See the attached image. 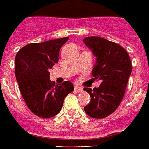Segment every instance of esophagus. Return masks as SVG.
<instances>
[{
    "mask_svg": "<svg viewBox=\"0 0 149 149\" xmlns=\"http://www.w3.org/2000/svg\"><path fill=\"white\" fill-rule=\"evenodd\" d=\"M74 91H77V92H81V91H83V88H82V87H80V86H74Z\"/></svg>",
    "mask_w": 149,
    "mask_h": 149,
    "instance_id": "1",
    "label": "esophagus"
}]
</instances>
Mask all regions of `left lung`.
Returning a JSON list of instances; mask_svg holds the SVG:
<instances>
[{
  "label": "left lung",
  "mask_w": 149,
  "mask_h": 149,
  "mask_svg": "<svg viewBox=\"0 0 149 149\" xmlns=\"http://www.w3.org/2000/svg\"><path fill=\"white\" fill-rule=\"evenodd\" d=\"M83 42L97 57L92 75L101 80L99 87L83 88L91 96L84 111L92 118L103 119L113 113L123 100L132 73L130 57L122 46L103 38L87 37Z\"/></svg>",
  "instance_id": "left-lung-1"
}]
</instances>
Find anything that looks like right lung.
<instances>
[{
	"instance_id": "right-lung-1",
	"label": "right lung",
	"mask_w": 149,
	"mask_h": 149,
	"mask_svg": "<svg viewBox=\"0 0 149 149\" xmlns=\"http://www.w3.org/2000/svg\"><path fill=\"white\" fill-rule=\"evenodd\" d=\"M69 39L31 43L19 50L15 58V74L19 89L29 109L37 116L50 118L59 113L65 97L74 91L72 83L55 85L49 70L58 62L61 47Z\"/></svg>"
}]
</instances>
